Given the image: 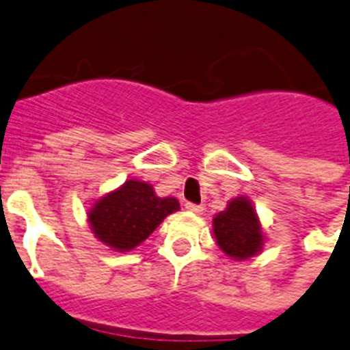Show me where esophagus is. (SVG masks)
Wrapping results in <instances>:
<instances>
[{
    "mask_svg": "<svg viewBox=\"0 0 350 350\" xmlns=\"http://www.w3.org/2000/svg\"><path fill=\"white\" fill-rule=\"evenodd\" d=\"M185 208L189 210V212H192V214H196V215L203 214V206H201V204H194V203H185Z\"/></svg>",
    "mask_w": 350,
    "mask_h": 350,
    "instance_id": "esophagus-1",
    "label": "esophagus"
}]
</instances>
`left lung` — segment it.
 Instances as JSON below:
<instances>
[{
	"label": "left lung",
	"instance_id": "1",
	"mask_svg": "<svg viewBox=\"0 0 350 350\" xmlns=\"http://www.w3.org/2000/svg\"><path fill=\"white\" fill-rule=\"evenodd\" d=\"M214 235L219 248L235 260L254 257L262 250V228L248 198H235L215 215Z\"/></svg>",
	"mask_w": 350,
	"mask_h": 350
}]
</instances>
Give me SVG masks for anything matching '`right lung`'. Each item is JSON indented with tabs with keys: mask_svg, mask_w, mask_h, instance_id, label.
<instances>
[{
	"mask_svg": "<svg viewBox=\"0 0 350 350\" xmlns=\"http://www.w3.org/2000/svg\"><path fill=\"white\" fill-rule=\"evenodd\" d=\"M178 210L176 198H158L149 183L129 180L96 201L88 212V221L96 239L115 252H129Z\"/></svg>",
	"mask_w": 350,
	"mask_h": 350,
	"instance_id": "1",
	"label": "right lung"
}]
</instances>
